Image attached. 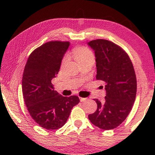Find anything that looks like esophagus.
Returning <instances> with one entry per match:
<instances>
[{
    "label": "esophagus",
    "instance_id": "obj_1",
    "mask_svg": "<svg viewBox=\"0 0 155 155\" xmlns=\"http://www.w3.org/2000/svg\"><path fill=\"white\" fill-rule=\"evenodd\" d=\"M87 98H81V97H80V101H87Z\"/></svg>",
    "mask_w": 155,
    "mask_h": 155
}]
</instances>
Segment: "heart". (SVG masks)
Instances as JSON below:
<instances>
[{
	"label": "heart",
	"mask_w": 155,
	"mask_h": 155,
	"mask_svg": "<svg viewBox=\"0 0 155 155\" xmlns=\"http://www.w3.org/2000/svg\"><path fill=\"white\" fill-rule=\"evenodd\" d=\"M72 55L74 60L78 63L90 58H93V54L92 51L90 49L85 48V47H79V48H75L72 51ZM68 59V56H65L63 60V63L66 62Z\"/></svg>",
	"instance_id": "b5f03b06"
}]
</instances>
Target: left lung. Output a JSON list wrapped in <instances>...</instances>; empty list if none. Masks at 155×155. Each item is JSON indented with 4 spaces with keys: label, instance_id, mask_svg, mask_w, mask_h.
I'll return each instance as SVG.
<instances>
[{
    "label": "left lung",
    "instance_id": "1",
    "mask_svg": "<svg viewBox=\"0 0 155 155\" xmlns=\"http://www.w3.org/2000/svg\"><path fill=\"white\" fill-rule=\"evenodd\" d=\"M96 57L97 80L105 83L106 96L88 115L90 122L103 130H112L122 124L130 112L136 98L137 78L129 56L119 45L105 39L88 42Z\"/></svg>",
    "mask_w": 155,
    "mask_h": 155
}]
</instances>
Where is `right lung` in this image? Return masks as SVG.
I'll list each match as a JSON object with an SVG mask.
<instances>
[{
    "label": "right lung",
    "mask_w": 155,
    "mask_h": 155,
    "mask_svg": "<svg viewBox=\"0 0 155 155\" xmlns=\"http://www.w3.org/2000/svg\"><path fill=\"white\" fill-rule=\"evenodd\" d=\"M69 45L68 41L45 43L31 53L24 69L22 91L25 103L35 122L47 130L64 126L72 107L80 102L77 96L58 94L51 82L58 73Z\"/></svg>",
    "instance_id": "obj_1"
}]
</instances>
